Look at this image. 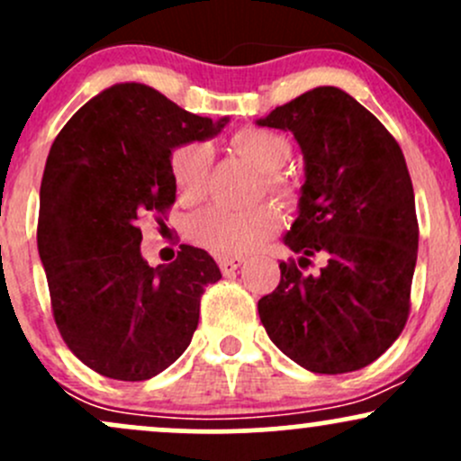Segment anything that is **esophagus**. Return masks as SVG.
Here are the masks:
<instances>
[{
	"label": "esophagus",
	"instance_id": "esophagus-1",
	"mask_svg": "<svg viewBox=\"0 0 461 461\" xmlns=\"http://www.w3.org/2000/svg\"><path fill=\"white\" fill-rule=\"evenodd\" d=\"M242 262H245L242 258H221L219 267H221V271H223V275H231L236 268L242 267Z\"/></svg>",
	"mask_w": 461,
	"mask_h": 461
}]
</instances>
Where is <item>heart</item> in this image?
Instances as JSON below:
<instances>
[{
    "mask_svg": "<svg viewBox=\"0 0 461 461\" xmlns=\"http://www.w3.org/2000/svg\"><path fill=\"white\" fill-rule=\"evenodd\" d=\"M231 149L245 158L264 176L267 193L273 194L284 208L299 205L301 190L293 177L284 176L282 168L290 160V142L285 136L264 128H242L230 139ZM212 151L205 142L190 140L173 149L168 168L179 199L194 203L203 197ZM282 227V216L271 203L258 205L245 212L208 208L190 223V240L219 258H240L260 249Z\"/></svg>",
    "mask_w": 461,
    "mask_h": 461,
    "instance_id": "heart-1",
    "label": "heart"
}]
</instances>
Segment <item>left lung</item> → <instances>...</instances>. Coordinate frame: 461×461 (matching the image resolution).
Wrapping results in <instances>:
<instances>
[{
  "label": "left lung",
  "mask_w": 461,
  "mask_h": 461,
  "mask_svg": "<svg viewBox=\"0 0 461 461\" xmlns=\"http://www.w3.org/2000/svg\"><path fill=\"white\" fill-rule=\"evenodd\" d=\"M288 130L305 160L299 216L284 242L299 260L258 301L268 338L321 375L359 370L388 351L410 316L418 256L411 177L394 136L351 95L319 86L258 121ZM321 257L319 274H308Z\"/></svg>",
  "instance_id": "left-lung-1"
}]
</instances>
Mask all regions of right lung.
Segmentation results:
<instances>
[{
    "instance_id": "obj_1",
    "label": "right lung",
    "mask_w": 461,
    "mask_h": 461,
    "mask_svg": "<svg viewBox=\"0 0 461 461\" xmlns=\"http://www.w3.org/2000/svg\"><path fill=\"white\" fill-rule=\"evenodd\" d=\"M225 123L128 82L84 104L56 136L36 238L58 331L95 373L145 382L193 340L201 294L221 279L219 267L188 245L167 267H149L139 221L147 212L162 221L176 203L171 151Z\"/></svg>"
}]
</instances>
